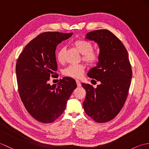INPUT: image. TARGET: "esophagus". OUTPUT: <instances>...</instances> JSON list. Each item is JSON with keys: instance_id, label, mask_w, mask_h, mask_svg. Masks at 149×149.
Returning <instances> with one entry per match:
<instances>
[{"instance_id": "1", "label": "esophagus", "mask_w": 149, "mask_h": 149, "mask_svg": "<svg viewBox=\"0 0 149 149\" xmlns=\"http://www.w3.org/2000/svg\"><path fill=\"white\" fill-rule=\"evenodd\" d=\"M75 81H76V84H77V87H80L81 86V84L80 83V81H79V80H76Z\"/></svg>"}]
</instances>
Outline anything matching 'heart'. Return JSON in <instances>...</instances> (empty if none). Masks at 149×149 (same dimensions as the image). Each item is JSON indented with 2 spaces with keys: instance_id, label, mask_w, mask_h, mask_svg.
Here are the masks:
<instances>
[{
  "instance_id": "1",
  "label": "heart",
  "mask_w": 149,
  "mask_h": 149,
  "mask_svg": "<svg viewBox=\"0 0 149 149\" xmlns=\"http://www.w3.org/2000/svg\"><path fill=\"white\" fill-rule=\"evenodd\" d=\"M74 45L79 52L82 54V59L88 65H93L99 61V54L96 50H93V44L89 41L84 40H75ZM65 49L64 47L60 48L56 52V58L57 61L62 63L65 61ZM84 66L83 65H71L68 66L63 71V75L73 78H79L84 73Z\"/></svg>"
}]
</instances>
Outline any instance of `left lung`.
I'll return each instance as SVG.
<instances>
[{
  "mask_svg": "<svg viewBox=\"0 0 149 149\" xmlns=\"http://www.w3.org/2000/svg\"><path fill=\"white\" fill-rule=\"evenodd\" d=\"M86 38L94 41L100 48L99 62L90 70L88 76L100 84L94 88L82 83L86 91L83 107L95 122H106L118 115L125 102L131 82V65L125 47L109 31H91Z\"/></svg>",
  "mask_w": 149,
  "mask_h": 149,
  "instance_id": "1",
  "label": "left lung"
}]
</instances>
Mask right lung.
<instances>
[{
	"instance_id": "1",
	"label": "right lung",
	"mask_w": 149,
	"mask_h": 149,
	"mask_svg": "<svg viewBox=\"0 0 149 149\" xmlns=\"http://www.w3.org/2000/svg\"><path fill=\"white\" fill-rule=\"evenodd\" d=\"M73 34L45 32L25 47L16 65L18 93L26 109L40 122L52 123L62 115L67 100L77 87L74 79L65 77L58 85L49 83L56 75V47Z\"/></svg>"
}]
</instances>
